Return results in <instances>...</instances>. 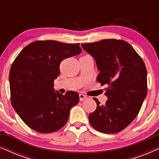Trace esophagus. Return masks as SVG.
Segmentation results:
<instances>
[{
	"label": "esophagus",
	"mask_w": 159,
	"mask_h": 159,
	"mask_svg": "<svg viewBox=\"0 0 159 159\" xmlns=\"http://www.w3.org/2000/svg\"><path fill=\"white\" fill-rule=\"evenodd\" d=\"M79 96H80V101H84V100L87 99V96H85V95H83V94H80Z\"/></svg>",
	"instance_id": "esophagus-1"
}]
</instances>
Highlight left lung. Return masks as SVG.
<instances>
[{
    "instance_id": "left-lung-1",
    "label": "left lung",
    "mask_w": 159,
    "mask_h": 159,
    "mask_svg": "<svg viewBox=\"0 0 159 159\" xmlns=\"http://www.w3.org/2000/svg\"><path fill=\"white\" fill-rule=\"evenodd\" d=\"M95 60L100 71L97 81L107 86L108 100H98L89 121L98 131L114 134L125 129L135 119L147 95V70L142 58L122 40L108 39L82 44Z\"/></svg>"
}]
</instances>
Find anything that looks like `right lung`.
<instances>
[{"label":"right lung","mask_w":159,"mask_h":159,"mask_svg":"<svg viewBox=\"0 0 159 159\" xmlns=\"http://www.w3.org/2000/svg\"><path fill=\"white\" fill-rule=\"evenodd\" d=\"M81 52L80 43L38 40L24 48L15 58L9 72L11 102L30 128L51 133L66 125L79 95L55 92L53 82L60 74L61 62Z\"/></svg>","instance_id":"obj_1"}]
</instances>
